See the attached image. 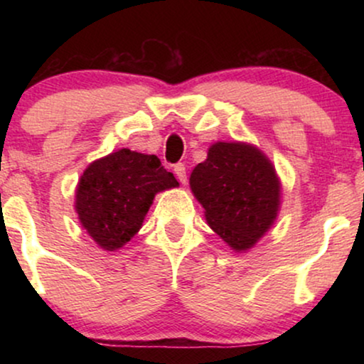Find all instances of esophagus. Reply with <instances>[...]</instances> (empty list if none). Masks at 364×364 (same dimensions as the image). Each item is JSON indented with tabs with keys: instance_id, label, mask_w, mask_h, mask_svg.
I'll return each instance as SVG.
<instances>
[{
	"instance_id": "1",
	"label": "esophagus",
	"mask_w": 364,
	"mask_h": 364,
	"mask_svg": "<svg viewBox=\"0 0 364 364\" xmlns=\"http://www.w3.org/2000/svg\"><path fill=\"white\" fill-rule=\"evenodd\" d=\"M173 172H176L177 178H178V181H181L182 183H186V182H187L186 166H183V164H176V166H173Z\"/></svg>"
}]
</instances>
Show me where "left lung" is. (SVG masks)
<instances>
[{
  "label": "left lung",
  "mask_w": 364,
  "mask_h": 364,
  "mask_svg": "<svg viewBox=\"0 0 364 364\" xmlns=\"http://www.w3.org/2000/svg\"><path fill=\"white\" fill-rule=\"evenodd\" d=\"M208 227L247 252L270 230L282 203V182L270 159L248 142H215L188 178Z\"/></svg>",
  "instance_id": "obj_1"
}]
</instances>
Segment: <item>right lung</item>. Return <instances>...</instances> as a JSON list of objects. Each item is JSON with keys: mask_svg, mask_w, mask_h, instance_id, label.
<instances>
[{"mask_svg": "<svg viewBox=\"0 0 364 364\" xmlns=\"http://www.w3.org/2000/svg\"><path fill=\"white\" fill-rule=\"evenodd\" d=\"M178 187L157 156L119 149L86 167L76 187L77 218L102 250L116 252L141 230L159 192Z\"/></svg>", "mask_w": 364, "mask_h": 364, "instance_id": "obj_1", "label": "right lung"}]
</instances>
